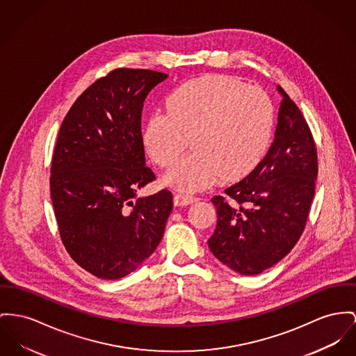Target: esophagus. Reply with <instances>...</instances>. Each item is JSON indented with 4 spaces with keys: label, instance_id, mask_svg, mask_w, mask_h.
<instances>
[{
    "label": "esophagus",
    "instance_id": "obj_1",
    "mask_svg": "<svg viewBox=\"0 0 356 356\" xmlns=\"http://www.w3.org/2000/svg\"><path fill=\"white\" fill-rule=\"evenodd\" d=\"M200 198L191 194H185V193H177L174 195V204L178 207H184V205H189L193 202H197Z\"/></svg>",
    "mask_w": 356,
    "mask_h": 356
}]
</instances>
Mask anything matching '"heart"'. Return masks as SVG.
I'll return each mask as SVG.
<instances>
[{
    "label": "heart",
    "instance_id": "b5f03b06",
    "mask_svg": "<svg viewBox=\"0 0 356 356\" xmlns=\"http://www.w3.org/2000/svg\"><path fill=\"white\" fill-rule=\"evenodd\" d=\"M166 112H154L143 140L151 159L170 167L177 189L195 191L224 181H238L266 155L275 122L271 98L259 88L229 75H204L179 85L166 98Z\"/></svg>",
    "mask_w": 356,
    "mask_h": 356
}]
</instances>
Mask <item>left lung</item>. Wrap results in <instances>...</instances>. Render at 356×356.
Here are the masks:
<instances>
[{"label": "left lung", "instance_id": "left-lung-1", "mask_svg": "<svg viewBox=\"0 0 356 356\" xmlns=\"http://www.w3.org/2000/svg\"><path fill=\"white\" fill-rule=\"evenodd\" d=\"M282 95L274 142L245 178L211 200L217 227L208 240L214 257L243 275L284 259L302 235L318 172L317 149L296 102Z\"/></svg>", "mask_w": 356, "mask_h": 356}]
</instances>
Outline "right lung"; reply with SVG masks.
Listing matches in <instances>:
<instances>
[{
  "label": "right lung",
  "instance_id": "add662e5",
  "mask_svg": "<svg viewBox=\"0 0 356 356\" xmlns=\"http://www.w3.org/2000/svg\"><path fill=\"white\" fill-rule=\"evenodd\" d=\"M166 78L115 69L76 98L60 125L49 175L59 235L72 261L97 278L128 275L165 234L171 191L136 194L156 179L144 159V99Z\"/></svg>",
  "mask_w": 356,
  "mask_h": 356
}]
</instances>
